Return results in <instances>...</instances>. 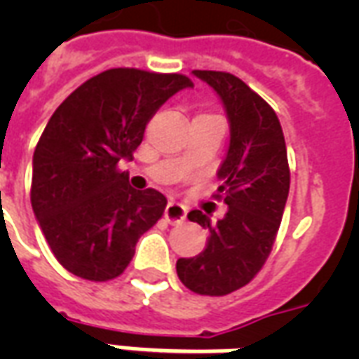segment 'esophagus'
<instances>
[{
	"mask_svg": "<svg viewBox=\"0 0 359 359\" xmlns=\"http://www.w3.org/2000/svg\"><path fill=\"white\" fill-rule=\"evenodd\" d=\"M186 212H188V210H186L184 205L171 201L168 207H165V210H163V218H165L168 224L175 225V224H180V222H184Z\"/></svg>",
	"mask_w": 359,
	"mask_h": 359,
	"instance_id": "obj_1",
	"label": "esophagus"
}]
</instances>
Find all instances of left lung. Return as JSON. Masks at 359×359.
<instances>
[{
  "mask_svg": "<svg viewBox=\"0 0 359 359\" xmlns=\"http://www.w3.org/2000/svg\"><path fill=\"white\" fill-rule=\"evenodd\" d=\"M194 76L218 93L229 117L231 143L216 194L229 208L216 224L201 210L188 214L208 229L207 248L179 259L177 273L197 294L225 296L250 283L272 251L289 196V160L281 124L266 100L229 72L194 70Z\"/></svg>",
  "mask_w": 359,
  "mask_h": 359,
  "instance_id": "8db88e82",
  "label": "left lung"
}]
</instances>
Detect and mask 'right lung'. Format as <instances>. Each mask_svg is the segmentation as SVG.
I'll return each instance as SVG.
<instances>
[{
    "instance_id": "right-lung-1",
    "label": "right lung",
    "mask_w": 359,
    "mask_h": 359,
    "mask_svg": "<svg viewBox=\"0 0 359 359\" xmlns=\"http://www.w3.org/2000/svg\"><path fill=\"white\" fill-rule=\"evenodd\" d=\"M188 76L109 69L65 98L33 154L31 207L50 250L81 279L109 281L126 270L140 236L162 218L160 191L134 190L132 160L147 123Z\"/></svg>"
}]
</instances>
